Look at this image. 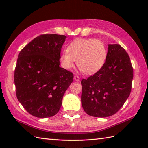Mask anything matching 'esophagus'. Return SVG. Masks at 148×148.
<instances>
[{
	"mask_svg": "<svg viewBox=\"0 0 148 148\" xmlns=\"http://www.w3.org/2000/svg\"><path fill=\"white\" fill-rule=\"evenodd\" d=\"M74 79L75 81H79L80 80V77L79 76H75L74 77Z\"/></svg>",
	"mask_w": 148,
	"mask_h": 148,
	"instance_id": "obj_1",
	"label": "esophagus"
}]
</instances>
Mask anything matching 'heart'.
Returning a JSON list of instances; mask_svg holds the SVG:
<instances>
[{
	"instance_id": "heart-1",
	"label": "heart",
	"mask_w": 148,
	"mask_h": 148,
	"mask_svg": "<svg viewBox=\"0 0 148 148\" xmlns=\"http://www.w3.org/2000/svg\"><path fill=\"white\" fill-rule=\"evenodd\" d=\"M67 51L61 55L63 67L71 69L76 61L77 66L84 75H92L104 65L107 49L102 41L94 39H76L67 46Z\"/></svg>"
}]
</instances>
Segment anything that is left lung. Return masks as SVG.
<instances>
[{"mask_svg":"<svg viewBox=\"0 0 148 148\" xmlns=\"http://www.w3.org/2000/svg\"><path fill=\"white\" fill-rule=\"evenodd\" d=\"M133 76V68L126 51L119 45H108L102 68L81 82L84 111L99 118L114 114L130 95Z\"/></svg>","mask_w":148,"mask_h":148,"instance_id":"1","label":"left lung"}]
</instances>
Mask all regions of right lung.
<instances>
[{
  "instance_id": "add662e5",
  "label": "right lung",
  "mask_w": 148,
  "mask_h": 148,
  "mask_svg": "<svg viewBox=\"0 0 148 148\" xmlns=\"http://www.w3.org/2000/svg\"><path fill=\"white\" fill-rule=\"evenodd\" d=\"M65 36L43 34L21 50L14 71L16 97L30 114L37 118L55 116L60 109L73 74L60 67Z\"/></svg>"
}]
</instances>
